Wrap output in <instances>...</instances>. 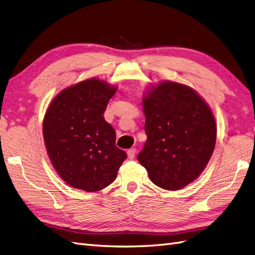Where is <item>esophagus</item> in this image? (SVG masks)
I'll return each mask as SVG.
<instances>
[{"mask_svg": "<svg viewBox=\"0 0 255 255\" xmlns=\"http://www.w3.org/2000/svg\"><path fill=\"white\" fill-rule=\"evenodd\" d=\"M135 154H136V149L135 148H130L128 150V156L129 159H133L135 157Z\"/></svg>", "mask_w": 255, "mask_h": 255, "instance_id": "obj_1", "label": "esophagus"}]
</instances>
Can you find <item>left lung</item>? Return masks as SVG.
Listing matches in <instances>:
<instances>
[{
	"label": "left lung",
	"mask_w": 255,
	"mask_h": 255,
	"mask_svg": "<svg viewBox=\"0 0 255 255\" xmlns=\"http://www.w3.org/2000/svg\"><path fill=\"white\" fill-rule=\"evenodd\" d=\"M146 141L137 159L158 187L177 190L196 180L214 152L216 122L195 90L161 82L142 100Z\"/></svg>",
	"instance_id": "1"
}]
</instances>
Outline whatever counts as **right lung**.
<instances>
[{
	"mask_svg": "<svg viewBox=\"0 0 255 255\" xmlns=\"http://www.w3.org/2000/svg\"><path fill=\"white\" fill-rule=\"evenodd\" d=\"M116 88L90 79L66 88L51 102L43 120L45 148L67 184L88 192L112 184L128 157L116 145L104 112Z\"/></svg>",
	"mask_w": 255,
	"mask_h": 255,
	"instance_id": "add662e5",
	"label": "right lung"
}]
</instances>
